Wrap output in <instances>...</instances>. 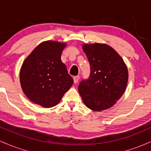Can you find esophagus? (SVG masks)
<instances>
[{"instance_id":"1","label":"esophagus","mask_w":151,"mask_h":151,"mask_svg":"<svg viewBox=\"0 0 151 151\" xmlns=\"http://www.w3.org/2000/svg\"><path fill=\"white\" fill-rule=\"evenodd\" d=\"M79 76H76V77H74V82L75 83V84H77V83L79 81Z\"/></svg>"}]
</instances>
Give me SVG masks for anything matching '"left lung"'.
I'll return each instance as SVG.
<instances>
[{"label":"left lung","mask_w":151,"mask_h":151,"mask_svg":"<svg viewBox=\"0 0 151 151\" xmlns=\"http://www.w3.org/2000/svg\"><path fill=\"white\" fill-rule=\"evenodd\" d=\"M90 64L89 77L79 84V92L88 108L105 110L116 103L125 91L129 73L120 55L106 44L83 45Z\"/></svg>","instance_id":"8db88e82"}]
</instances>
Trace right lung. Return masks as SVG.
<instances>
[{"mask_svg": "<svg viewBox=\"0 0 151 151\" xmlns=\"http://www.w3.org/2000/svg\"><path fill=\"white\" fill-rule=\"evenodd\" d=\"M66 43L48 40L36 47L25 59L20 72L23 92L45 108L57 105L73 84V79L61 60Z\"/></svg>", "mask_w": 151, "mask_h": 151, "instance_id": "obj_1", "label": "right lung"}]
</instances>
